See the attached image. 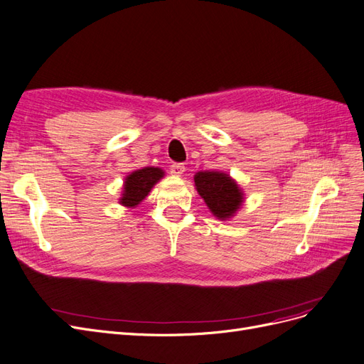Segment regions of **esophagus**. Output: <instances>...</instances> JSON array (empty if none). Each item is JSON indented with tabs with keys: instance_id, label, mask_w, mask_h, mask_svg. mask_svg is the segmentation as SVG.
<instances>
[{
	"instance_id": "34e87169",
	"label": "esophagus",
	"mask_w": 364,
	"mask_h": 364,
	"mask_svg": "<svg viewBox=\"0 0 364 364\" xmlns=\"http://www.w3.org/2000/svg\"><path fill=\"white\" fill-rule=\"evenodd\" d=\"M170 171L171 174H174V176H182L185 171V166L181 164V162H174V164H171L170 167Z\"/></svg>"
}]
</instances>
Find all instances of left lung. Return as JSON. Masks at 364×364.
Wrapping results in <instances>:
<instances>
[{
  "mask_svg": "<svg viewBox=\"0 0 364 364\" xmlns=\"http://www.w3.org/2000/svg\"><path fill=\"white\" fill-rule=\"evenodd\" d=\"M198 194L212 214L220 220L232 217L242 203V193L229 174L218 171H198L194 176Z\"/></svg>",
  "mask_w": 364,
  "mask_h": 364,
  "instance_id": "left-lung-1",
  "label": "left lung"
}]
</instances>
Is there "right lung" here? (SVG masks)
Listing matches in <instances>:
<instances>
[{
	"instance_id": "add662e5",
	"label": "right lung",
	"mask_w": 364,
	"mask_h": 364,
	"mask_svg": "<svg viewBox=\"0 0 364 364\" xmlns=\"http://www.w3.org/2000/svg\"><path fill=\"white\" fill-rule=\"evenodd\" d=\"M162 176H164V171L155 167H144L131 173L124 181L120 203L128 208L136 206Z\"/></svg>"
}]
</instances>
